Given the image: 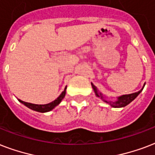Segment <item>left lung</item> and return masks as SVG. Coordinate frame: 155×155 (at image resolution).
Listing matches in <instances>:
<instances>
[{"instance_id":"8db88e82","label":"left lung","mask_w":155,"mask_h":155,"mask_svg":"<svg viewBox=\"0 0 155 155\" xmlns=\"http://www.w3.org/2000/svg\"><path fill=\"white\" fill-rule=\"evenodd\" d=\"M92 87L94 90V92L96 96L97 97H99L104 102H105V103L108 104L111 107H113V108H123V107H125V106L128 105L129 104L131 103V102L134 101V100L136 98V97L140 94V92H142L143 88L145 87L144 86L142 87V88L140 91H138L137 92H134V93H132V94H128V95H122V96H120V97H118L117 98V101H108V100L106 99V97H104L103 94H102L101 92H99V90L97 89V87L93 85V84H92Z\"/></svg>"}]
</instances>
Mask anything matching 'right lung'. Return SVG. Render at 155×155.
Instances as JSON below:
<instances>
[{"label":"right lung","mask_w":155,"mask_h":155,"mask_svg":"<svg viewBox=\"0 0 155 155\" xmlns=\"http://www.w3.org/2000/svg\"><path fill=\"white\" fill-rule=\"evenodd\" d=\"M66 89H67V86H66L64 90H63V92L59 95V97L57 99H55L54 101L51 102V103L47 104H31L28 103V102L22 101H21L19 99H18V101H19V102L23 104L24 105H25L26 107L30 108V109H32V110H35L36 112H39V113H47V112L51 111L53 108H54L56 106H58L60 104V102L62 101V100L65 97Z\"/></svg>","instance_id":"add662e5"}]
</instances>
